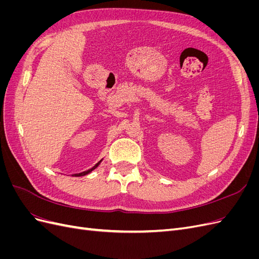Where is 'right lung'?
<instances>
[{"instance_id":"right-lung-1","label":"right lung","mask_w":259,"mask_h":259,"mask_svg":"<svg viewBox=\"0 0 259 259\" xmlns=\"http://www.w3.org/2000/svg\"><path fill=\"white\" fill-rule=\"evenodd\" d=\"M101 161H103V160H100L97 164H96V165L95 166H94V167H92L91 169H89V170H85V171H82V173H79V174H74V176L75 177H80V176H85V175H88V174H90V173H92V171L94 170V169H95L98 165H99V164L101 163Z\"/></svg>"}]
</instances>
